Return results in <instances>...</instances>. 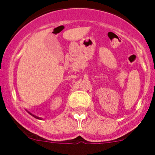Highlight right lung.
Instances as JSON below:
<instances>
[{
	"label": "right lung",
	"instance_id": "right-lung-1",
	"mask_svg": "<svg viewBox=\"0 0 155 155\" xmlns=\"http://www.w3.org/2000/svg\"><path fill=\"white\" fill-rule=\"evenodd\" d=\"M27 112H28V111H27ZM28 113H29L30 115H31V116H34V117H35V119H38V120H42V118H40V117H39V116H35V115H33V114H31V113H29V112H28Z\"/></svg>",
	"mask_w": 155,
	"mask_h": 155
}]
</instances>
